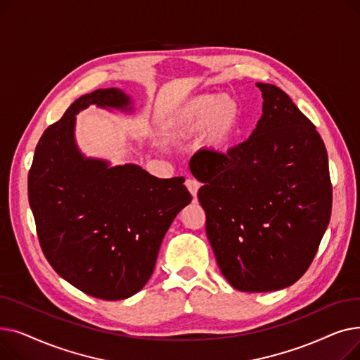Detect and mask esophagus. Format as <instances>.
Here are the masks:
<instances>
[{
  "instance_id": "obj_1",
  "label": "esophagus",
  "mask_w": 360,
  "mask_h": 360,
  "mask_svg": "<svg viewBox=\"0 0 360 360\" xmlns=\"http://www.w3.org/2000/svg\"><path fill=\"white\" fill-rule=\"evenodd\" d=\"M185 186L188 188V191L191 193V195H193V197H197L198 190H200V182H198L197 179H194V178H188V179L185 181Z\"/></svg>"
}]
</instances>
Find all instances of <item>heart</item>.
<instances>
[{"mask_svg": "<svg viewBox=\"0 0 360 360\" xmlns=\"http://www.w3.org/2000/svg\"><path fill=\"white\" fill-rule=\"evenodd\" d=\"M239 115V103L231 94H202L179 110L174 129L178 136H190L204 129L205 143L221 148L235 134Z\"/></svg>", "mask_w": 360, "mask_h": 360, "instance_id": "b5f03b06", "label": "heart"}]
</instances>
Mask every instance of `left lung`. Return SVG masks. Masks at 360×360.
<instances>
[{
    "label": "left lung",
    "instance_id": "8db88e82",
    "mask_svg": "<svg viewBox=\"0 0 360 360\" xmlns=\"http://www.w3.org/2000/svg\"><path fill=\"white\" fill-rule=\"evenodd\" d=\"M247 141L190 160L217 266L240 292L292 286L311 266L331 216L328 156L315 125L269 83Z\"/></svg>",
    "mask_w": 360,
    "mask_h": 360
}]
</instances>
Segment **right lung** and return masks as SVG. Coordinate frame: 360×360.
Returning <instances> with one entry per match:
<instances>
[{
	"mask_svg": "<svg viewBox=\"0 0 360 360\" xmlns=\"http://www.w3.org/2000/svg\"><path fill=\"white\" fill-rule=\"evenodd\" d=\"M90 105L132 110L131 98L115 87L71 103L36 146L29 204L52 269L86 295L120 300L144 288L169 226L193 197L179 176L160 179L139 165L86 158L74 128Z\"/></svg>",
	"mask_w": 360,
	"mask_h": 360,
	"instance_id": "add662e5",
	"label": "right lung"
}]
</instances>
